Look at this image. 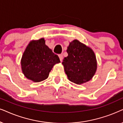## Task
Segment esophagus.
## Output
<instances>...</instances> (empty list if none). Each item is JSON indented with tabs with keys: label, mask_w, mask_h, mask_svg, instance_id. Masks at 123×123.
Masks as SVG:
<instances>
[{
	"label": "esophagus",
	"mask_w": 123,
	"mask_h": 123,
	"mask_svg": "<svg viewBox=\"0 0 123 123\" xmlns=\"http://www.w3.org/2000/svg\"><path fill=\"white\" fill-rule=\"evenodd\" d=\"M59 57L60 60L62 62V60H63V55H62V54H60V55H59Z\"/></svg>",
	"instance_id": "1"
}]
</instances>
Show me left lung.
<instances>
[{"instance_id": "obj_1", "label": "left lung", "mask_w": 123, "mask_h": 123, "mask_svg": "<svg viewBox=\"0 0 123 123\" xmlns=\"http://www.w3.org/2000/svg\"><path fill=\"white\" fill-rule=\"evenodd\" d=\"M62 64L68 79L71 82L82 84L93 78L97 69L94 52L77 39L69 43Z\"/></svg>"}]
</instances>
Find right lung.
I'll list each match as a JSON object with an SVG mask.
<instances>
[{
    "instance_id": "obj_1",
    "label": "right lung",
    "mask_w": 123,
    "mask_h": 123,
    "mask_svg": "<svg viewBox=\"0 0 123 123\" xmlns=\"http://www.w3.org/2000/svg\"><path fill=\"white\" fill-rule=\"evenodd\" d=\"M60 62L58 56L46 45L42 38L29 43L22 56L21 65L27 79L39 82L47 79L54 65Z\"/></svg>"
}]
</instances>
